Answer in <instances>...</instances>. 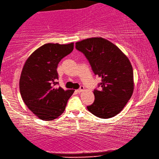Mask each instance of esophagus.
<instances>
[{
    "mask_svg": "<svg viewBox=\"0 0 159 159\" xmlns=\"http://www.w3.org/2000/svg\"><path fill=\"white\" fill-rule=\"evenodd\" d=\"M84 89V86H80V88L79 89H77L76 91H77V93H81L82 91V90Z\"/></svg>",
    "mask_w": 159,
    "mask_h": 159,
    "instance_id": "esophagus-1",
    "label": "esophagus"
}]
</instances>
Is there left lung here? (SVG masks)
<instances>
[{"label":"left lung","mask_w":159,"mask_h":159,"mask_svg":"<svg viewBox=\"0 0 159 159\" xmlns=\"http://www.w3.org/2000/svg\"><path fill=\"white\" fill-rule=\"evenodd\" d=\"M75 48L85 56L93 73L102 79L99 89H94L95 101L87 108L99 118L113 117L122 111L133 93V69L128 58L102 38L77 42Z\"/></svg>","instance_id":"8db88e82"}]
</instances>
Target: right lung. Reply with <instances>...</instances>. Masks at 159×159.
<instances>
[{"mask_svg": "<svg viewBox=\"0 0 159 159\" xmlns=\"http://www.w3.org/2000/svg\"><path fill=\"white\" fill-rule=\"evenodd\" d=\"M73 43H48L35 50L26 61L20 78V91L30 111L43 120L57 118L65 110L74 90H64L59 82L57 65L72 52Z\"/></svg>", "mask_w": 159, "mask_h": 159, "instance_id": "obj_1", "label": "right lung"}]
</instances>
